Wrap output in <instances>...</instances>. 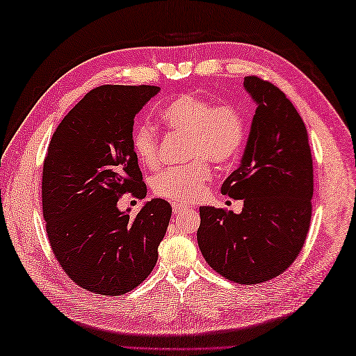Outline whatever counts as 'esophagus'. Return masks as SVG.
I'll return each mask as SVG.
<instances>
[{"mask_svg": "<svg viewBox=\"0 0 356 356\" xmlns=\"http://www.w3.org/2000/svg\"><path fill=\"white\" fill-rule=\"evenodd\" d=\"M185 211V207L184 205H172V213H174V216H179V214H182Z\"/></svg>", "mask_w": 356, "mask_h": 356, "instance_id": "esophagus-1", "label": "esophagus"}]
</instances>
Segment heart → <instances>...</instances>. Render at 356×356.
Masks as SVG:
<instances>
[{
    "mask_svg": "<svg viewBox=\"0 0 356 356\" xmlns=\"http://www.w3.org/2000/svg\"><path fill=\"white\" fill-rule=\"evenodd\" d=\"M162 120L171 131L186 136L185 161L179 168H168L153 177V193L159 197L193 203L211 179V170L226 168L238 159L246 139L243 113L231 102H217L195 93H182L165 105ZM131 148L138 161L156 168L159 165V136L153 127L139 125L131 134Z\"/></svg>",
    "mask_w": 356,
    "mask_h": 356,
    "instance_id": "heart-1",
    "label": "heart"
}]
</instances>
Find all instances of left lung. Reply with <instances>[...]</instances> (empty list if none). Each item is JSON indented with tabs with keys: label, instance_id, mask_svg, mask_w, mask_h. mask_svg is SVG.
<instances>
[{
	"label": "left lung",
	"instance_id": "left-lung-1",
	"mask_svg": "<svg viewBox=\"0 0 356 356\" xmlns=\"http://www.w3.org/2000/svg\"><path fill=\"white\" fill-rule=\"evenodd\" d=\"M243 86L257 108L243 159L222 194L245 207L240 214L202 207L197 241L222 277L259 284L283 274L303 249L314 166L306 125L282 90L259 76H246Z\"/></svg>",
	"mask_w": 356,
	"mask_h": 356
}]
</instances>
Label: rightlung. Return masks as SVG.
Here are the masks:
<instances>
[{
    "label": "right lung",
    "instance_id": "right-lung-1",
    "mask_svg": "<svg viewBox=\"0 0 356 356\" xmlns=\"http://www.w3.org/2000/svg\"><path fill=\"white\" fill-rule=\"evenodd\" d=\"M154 86H101L58 125L42 166V216L49 243L73 283L118 297L138 287L157 261L171 207L147 202L138 214L118 209L124 194L143 199L131 148L134 116Z\"/></svg>",
    "mask_w": 356,
    "mask_h": 356
}]
</instances>
